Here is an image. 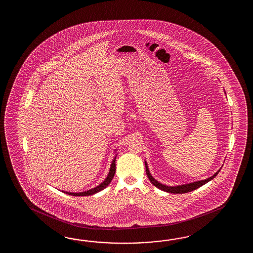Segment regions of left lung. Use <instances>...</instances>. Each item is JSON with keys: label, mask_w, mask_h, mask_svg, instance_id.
<instances>
[{"label": "left lung", "mask_w": 253, "mask_h": 253, "mask_svg": "<svg viewBox=\"0 0 253 253\" xmlns=\"http://www.w3.org/2000/svg\"><path fill=\"white\" fill-rule=\"evenodd\" d=\"M145 165L146 175H147L148 179L150 180L151 183H153L157 188L162 190V191H165V192H167V193H171V194H185V193L192 192V191L196 190V189L199 188L201 186H203L204 184L208 183L211 180H212L218 174V172H220V170H218L212 176L207 178L205 180H201V181H197V182H194V183H186V184H182V185H177V186H167L166 184H163V183H159L158 181H156V179L151 175L146 162H145Z\"/></svg>", "instance_id": "left-lung-1"}]
</instances>
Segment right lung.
<instances>
[{
    "instance_id": "add662e5",
    "label": "right lung",
    "mask_w": 253,
    "mask_h": 253,
    "mask_svg": "<svg viewBox=\"0 0 253 253\" xmlns=\"http://www.w3.org/2000/svg\"><path fill=\"white\" fill-rule=\"evenodd\" d=\"M117 155H118V154H117ZM117 155L115 156L113 160H112L108 176H107V178H106L98 186L95 187V188L90 189V190H87L86 192H81V193H70V192H64V191H62V192L66 193V194H70V195H73V196H87V195H92V194H97L98 192L102 191L103 189L106 188L108 184L110 183V182H111L112 179H113L114 175H115V172H116V158H117Z\"/></svg>"
}]
</instances>
